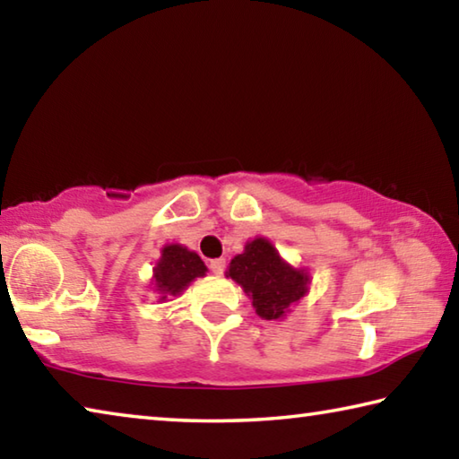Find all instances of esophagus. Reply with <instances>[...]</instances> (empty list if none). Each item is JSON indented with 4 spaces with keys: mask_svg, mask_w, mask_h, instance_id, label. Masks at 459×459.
Returning a JSON list of instances; mask_svg holds the SVG:
<instances>
[{
    "mask_svg": "<svg viewBox=\"0 0 459 459\" xmlns=\"http://www.w3.org/2000/svg\"><path fill=\"white\" fill-rule=\"evenodd\" d=\"M208 267H211V271H212L214 275H222L224 267H227V261H224V259H212L211 265H208Z\"/></svg>",
    "mask_w": 459,
    "mask_h": 459,
    "instance_id": "1",
    "label": "esophagus"
}]
</instances>
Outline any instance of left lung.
<instances>
[{
  "instance_id": "8db88e82",
  "label": "left lung",
  "mask_w": 459,
  "mask_h": 459,
  "mask_svg": "<svg viewBox=\"0 0 459 459\" xmlns=\"http://www.w3.org/2000/svg\"><path fill=\"white\" fill-rule=\"evenodd\" d=\"M227 277L240 285L263 320H283L312 283L309 271L287 263L265 237L247 240L245 251L229 263Z\"/></svg>"
}]
</instances>
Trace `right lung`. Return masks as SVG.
<instances>
[{
	"instance_id": "obj_1",
	"label": "right lung",
	"mask_w": 459,
	"mask_h": 459,
	"mask_svg": "<svg viewBox=\"0 0 459 459\" xmlns=\"http://www.w3.org/2000/svg\"><path fill=\"white\" fill-rule=\"evenodd\" d=\"M206 271L204 261L198 257V253L180 243H168L161 248L160 259L155 261L152 290L158 293L160 304H164L169 298H178L198 277H204Z\"/></svg>"
}]
</instances>
